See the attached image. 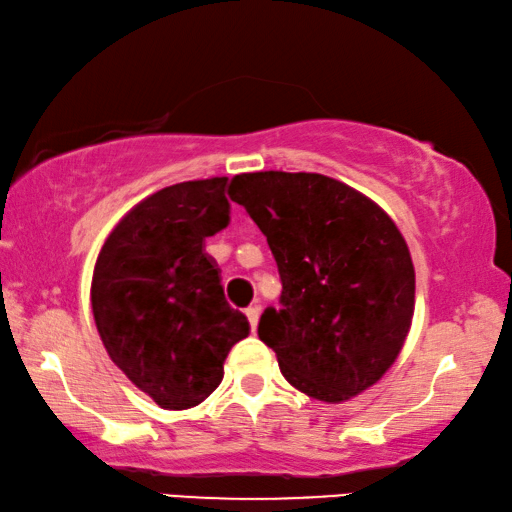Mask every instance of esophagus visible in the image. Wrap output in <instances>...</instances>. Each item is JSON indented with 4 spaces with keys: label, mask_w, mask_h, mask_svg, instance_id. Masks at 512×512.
Masks as SVG:
<instances>
[{
    "label": "esophagus",
    "mask_w": 512,
    "mask_h": 512,
    "mask_svg": "<svg viewBox=\"0 0 512 512\" xmlns=\"http://www.w3.org/2000/svg\"><path fill=\"white\" fill-rule=\"evenodd\" d=\"M259 314H262V307L259 305H250L248 310H246V316H248V321H250V328H257V321H259Z\"/></svg>",
    "instance_id": "esophagus-1"
}]
</instances>
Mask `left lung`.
Masks as SVG:
<instances>
[{
    "instance_id": "8db88e82",
    "label": "left lung",
    "mask_w": 512,
    "mask_h": 512,
    "mask_svg": "<svg viewBox=\"0 0 512 512\" xmlns=\"http://www.w3.org/2000/svg\"><path fill=\"white\" fill-rule=\"evenodd\" d=\"M227 193L278 262L282 310L269 307L257 332L287 383L323 403L376 385L415 314V266L396 223L358 189L319 173H241Z\"/></svg>"
}]
</instances>
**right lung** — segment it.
Wrapping results in <instances>:
<instances>
[{
	"label": "right lung",
	"instance_id": "right-lung-1",
	"mask_svg": "<svg viewBox=\"0 0 512 512\" xmlns=\"http://www.w3.org/2000/svg\"><path fill=\"white\" fill-rule=\"evenodd\" d=\"M225 182H180L136 202L95 259L91 307L102 344L164 410L205 401L221 385L230 348L250 332L202 248L230 223Z\"/></svg>",
	"mask_w": 512,
	"mask_h": 512
}]
</instances>
